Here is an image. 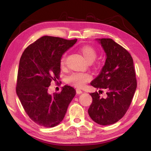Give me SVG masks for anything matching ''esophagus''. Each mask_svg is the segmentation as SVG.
<instances>
[{
  "instance_id": "obj_1",
  "label": "esophagus",
  "mask_w": 151,
  "mask_h": 151,
  "mask_svg": "<svg viewBox=\"0 0 151 151\" xmlns=\"http://www.w3.org/2000/svg\"><path fill=\"white\" fill-rule=\"evenodd\" d=\"M76 93H77L78 94H81V93H82V91L81 90V89H78V88H77L76 89Z\"/></svg>"
}]
</instances>
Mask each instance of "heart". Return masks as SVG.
I'll use <instances>...</instances> for the list:
<instances>
[{"instance_id":"b5f03b06","label":"heart","mask_w":151,"mask_h":151,"mask_svg":"<svg viewBox=\"0 0 151 151\" xmlns=\"http://www.w3.org/2000/svg\"><path fill=\"white\" fill-rule=\"evenodd\" d=\"M80 52L81 53L82 56L84 57V60L87 62H93L97 57V51L93 47L89 45H84L81 47L80 49ZM66 55L64 54L61 59L60 65L63 67L65 64ZM91 76L87 73H73L70 75L67 78V82L69 84L75 86L77 88H82L86 82L91 81Z\"/></svg>"}]
</instances>
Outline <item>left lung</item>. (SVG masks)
Listing matches in <instances>:
<instances>
[{"label":"left lung","instance_id":"obj_1","mask_svg":"<svg viewBox=\"0 0 151 151\" xmlns=\"http://www.w3.org/2000/svg\"><path fill=\"white\" fill-rule=\"evenodd\" d=\"M106 54L101 73L90 84L106 91V97L91 93L92 103L88 109L91 119L99 124H114L124 116L137 88L132 58L128 51L110 38L96 39Z\"/></svg>","mask_w":151,"mask_h":151}]
</instances>
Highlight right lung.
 <instances>
[{
    "label": "right lung",
    "mask_w": 151,
    "mask_h": 151,
    "mask_svg": "<svg viewBox=\"0 0 151 151\" xmlns=\"http://www.w3.org/2000/svg\"><path fill=\"white\" fill-rule=\"evenodd\" d=\"M76 41L43 36L30 45L21 57L16 93L26 113L40 126L59 124L76 95L69 86H64L59 93L50 94L48 89L51 81L59 79L62 55Z\"/></svg>",
    "instance_id": "right-lung-1"
}]
</instances>
